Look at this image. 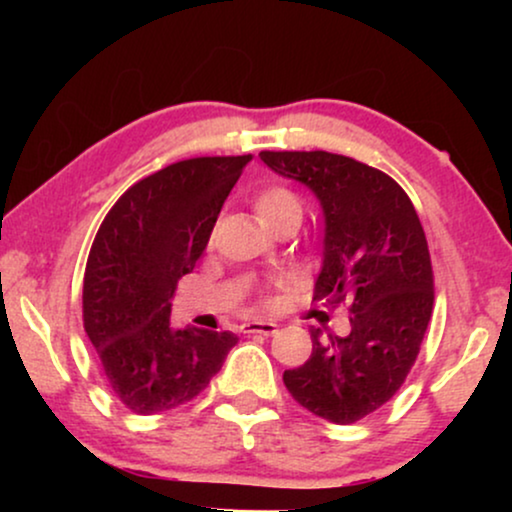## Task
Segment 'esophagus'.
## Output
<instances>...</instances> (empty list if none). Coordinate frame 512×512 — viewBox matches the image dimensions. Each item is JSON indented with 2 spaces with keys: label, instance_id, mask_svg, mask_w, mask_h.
Wrapping results in <instances>:
<instances>
[{
  "label": "esophagus",
  "instance_id": "obj_1",
  "mask_svg": "<svg viewBox=\"0 0 512 512\" xmlns=\"http://www.w3.org/2000/svg\"><path fill=\"white\" fill-rule=\"evenodd\" d=\"M242 333H261V335H275L277 324L275 321H249L242 326Z\"/></svg>",
  "mask_w": 512,
  "mask_h": 512
}]
</instances>
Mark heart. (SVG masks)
I'll list each match as a JSON object with an SVG mask.
<instances>
[{"instance_id": "heart-1", "label": "heart", "mask_w": 512, "mask_h": 512, "mask_svg": "<svg viewBox=\"0 0 512 512\" xmlns=\"http://www.w3.org/2000/svg\"><path fill=\"white\" fill-rule=\"evenodd\" d=\"M256 214L265 226H272V223L284 219L289 214H300V200L298 195L289 191L284 186H270L256 195L254 200Z\"/></svg>"}]
</instances>
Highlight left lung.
Here are the masks:
<instances>
[{
  "instance_id": "8db88e82",
  "label": "left lung",
  "mask_w": 512,
  "mask_h": 512,
  "mask_svg": "<svg viewBox=\"0 0 512 512\" xmlns=\"http://www.w3.org/2000/svg\"><path fill=\"white\" fill-rule=\"evenodd\" d=\"M272 172L307 186L324 216L314 300H349L347 338L312 326V356L286 370L296 401L326 422L354 424L401 389L433 310L429 244L401 186L328 151H261Z\"/></svg>"
}]
</instances>
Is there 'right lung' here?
Here are the masks:
<instances>
[{
	"label": "right lung",
	"instance_id": "add662e5",
	"mask_svg": "<svg viewBox=\"0 0 512 512\" xmlns=\"http://www.w3.org/2000/svg\"><path fill=\"white\" fill-rule=\"evenodd\" d=\"M249 156L191 158L128 188L102 221L83 277V326L102 370L137 415L191 401L237 335L170 324L177 282L205 251Z\"/></svg>",
	"mask_w": 512,
	"mask_h": 512
}]
</instances>
